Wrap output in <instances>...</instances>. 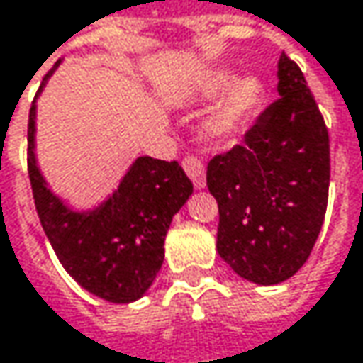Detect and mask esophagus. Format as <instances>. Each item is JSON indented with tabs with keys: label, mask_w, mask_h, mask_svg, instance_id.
Wrapping results in <instances>:
<instances>
[{
	"label": "esophagus",
	"mask_w": 363,
	"mask_h": 363,
	"mask_svg": "<svg viewBox=\"0 0 363 363\" xmlns=\"http://www.w3.org/2000/svg\"><path fill=\"white\" fill-rule=\"evenodd\" d=\"M184 169H186V173L190 175V179H192L196 190H202V188L206 186V169H204V163H202L198 157L188 155V157L184 159Z\"/></svg>",
	"instance_id": "1"
}]
</instances>
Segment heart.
Returning <instances> with one entry per match:
<instances>
[{
  "instance_id": "1",
  "label": "heart",
  "mask_w": 363,
  "mask_h": 363,
  "mask_svg": "<svg viewBox=\"0 0 363 363\" xmlns=\"http://www.w3.org/2000/svg\"><path fill=\"white\" fill-rule=\"evenodd\" d=\"M231 78H233L231 72H217L206 80L204 91L208 94H217L225 86H229ZM260 101H262V84L256 78L246 76V78L235 80L219 103L211 121V130L219 136H229L238 132L247 119L256 113Z\"/></svg>"
}]
</instances>
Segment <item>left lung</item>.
Wrapping results in <instances>:
<instances>
[{
	"mask_svg": "<svg viewBox=\"0 0 363 363\" xmlns=\"http://www.w3.org/2000/svg\"><path fill=\"white\" fill-rule=\"evenodd\" d=\"M279 99L244 144L211 159L206 186L219 204L217 252L252 283L277 285L303 267L323 227L330 146L303 72L279 60Z\"/></svg>",
	"mask_w": 363,
	"mask_h": 363,
	"instance_id": "left-lung-1",
	"label": "left lung"
}]
</instances>
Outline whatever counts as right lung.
Masks as SVG:
<instances>
[{
	"instance_id": "1",
	"label": "right lung",
	"mask_w": 363,
	"mask_h": 363,
	"mask_svg": "<svg viewBox=\"0 0 363 363\" xmlns=\"http://www.w3.org/2000/svg\"><path fill=\"white\" fill-rule=\"evenodd\" d=\"M35 113L33 105L28 177L40 225L60 262L96 298L113 303L143 298L163 264L169 225L192 194V182L177 161L140 157L109 200L91 213H76L51 194L37 167Z\"/></svg>"
}]
</instances>
